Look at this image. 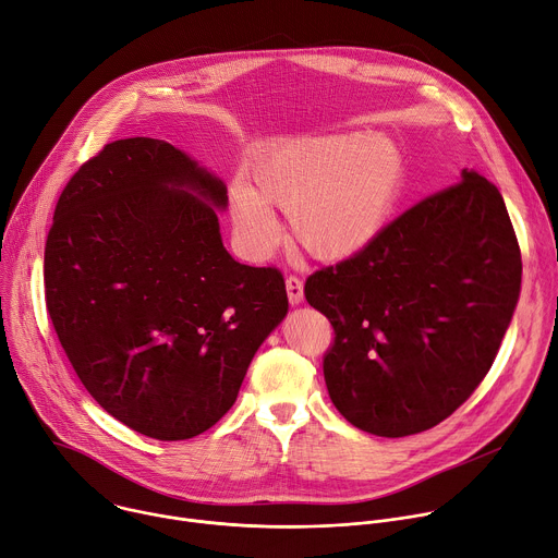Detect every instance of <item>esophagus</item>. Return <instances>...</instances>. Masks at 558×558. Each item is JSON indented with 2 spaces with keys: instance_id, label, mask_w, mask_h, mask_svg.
Listing matches in <instances>:
<instances>
[{
  "instance_id": "obj_1",
  "label": "esophagus",
  "mask_w": 558,
  "mask_h": 558,
  "mask_svg": "<svg viewBox=\"0 0 558 558\" xmlns=\"http://www.w3.org/2000/svg\"><path fill=\"white\" fill-rule=\"evenodd\" d=\"M287 295H289V302L291 304H300L302 298H304V284L298 276H289L287 278Z\"/></svg>"
}]
</instances>
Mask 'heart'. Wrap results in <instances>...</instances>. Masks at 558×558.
I'll use <instances>...</instances> for the list:
<instances>
[{
	"instance_id": "obj_1",
	"label": "heart",
	"mask_w": 558,
	"mask_h": 558,
	"mask_svg": "<svg viewBox=\"0 0 558 558\" xmlns=\"http://www.w3.org/2000/svg\"><path fill=\"white\" fill-rule=\"evenodd\" d=\"M231 190L243 247L263 258L280 238L271 205L289 211L295 241L317 260L338 263L366 250L402 194L404 156L390 138L351 134L300 136L265 149Z\"/></svg>"
}]
</instances>
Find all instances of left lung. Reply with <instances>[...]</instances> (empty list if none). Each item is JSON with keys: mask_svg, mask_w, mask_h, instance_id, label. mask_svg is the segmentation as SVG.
Here are the masks:
<instances>
[{"mask_svg": "<svg viewBox=\"0 0 558 558\" xmlns=\"http://www.w3.org/2000/svg\"><path fill=\"white\" fill-rule=\"evenodd\" d=\"M521 291L499 190L476 172L388 222L360 254L306 278L325 313L331 402L355 428L407 437L452 415L488 375Z\"/></svg>", "mask_w": 558, "mask_h": 558, "instance_id": "8db88e82", "label": "left lung"}]
</instances>
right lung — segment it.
Here are the masks:
<instances>
[{
  "instance_id": "obj_1",
  "label": "right lung",
  "mask_w": 558,
  "mask_h": 558,
  "mask_svg": "<svg viewBox=\"0 0 558 558\" xmlns=\"http://www.w3.org/2000/svg\"><path fill=\"white\" fill-rule=\"evenodd\" d=\"M220 179L168 141L104 145L63 187L44 254L57 338L95 402L128 428L181 441L235 402L289 300L276 267L222 247Z\"/></svg>"
}]
</instances>
